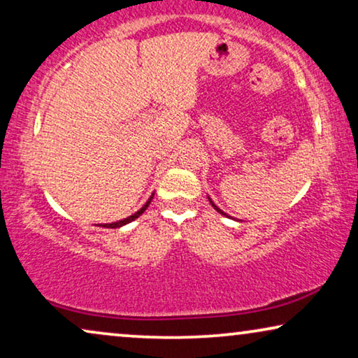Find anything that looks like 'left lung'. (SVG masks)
<instances>
[{
    "label": "left lung",
    "mask_w": 358,
    "mask_h": 358,
    "mask_svg": "<svg viewBox=\"0 0 358 358\" xmlns=\"http://www.w3.org/2000/svg\"><path fill=\"white\" fill-rule=\"evenodd\" d=\"M209 203H210V204H213V208H214L215 210H217V213H219V214H222V215H227V214H225V213H224V210H220V209L217 208V206H215V204L213 203V201H210V198H209ZM227 217H230V215H227Z\"/></svg>",
    "instance_id": "8db88e82"
}]
</instances>
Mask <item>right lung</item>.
Returning <instances> with one entry per match:
<instances>
[{
    "mask_svg": "<svg viewBox=\"0 0 358 358\" xmlns=\"http://www.w3.org/2000/svg\"><path fill=\"white\" fill-rule=\"evenodd\" d=\"M152 198H154V194H152V196H150V198H149V201H148V203H145V204L143 206V208H141V209L138 210V213H134L133 215H129V217H127V219H123V220H118V222H112V224H102V227H107V229H118V227H123V225H127V224H129V222H133V220H134V219H138V217H139V215H141V214H143L145 209H148V206L150 204V201H152Z\"/></svg>",
    "mask_w": 358,
    "mask_h": 358,
    "instance_id": "1",
    "label": "right lung"
}]
</instances>
